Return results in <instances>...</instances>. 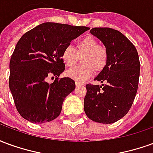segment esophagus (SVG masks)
I'll list each match as a JSON object with an SVG mask.
<instances>
[{
	"label": "esophagus",
	"instance_id": "obj_1",
	"mask_svg": "<svg viewBox=\"0 0 153 153\" xmlns=\"http://www.w3.org/2000/svg\"><path fill=\"white\" fill-rule=\"evenodd\" d=\"M75 85H76V86H81V85H83V83H82V82H79V81H76V82H75Z\"/></svg>",
	"mask_w": 153,
	"mask_h": 153
}]
</instances>
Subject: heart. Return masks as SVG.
Returning <instances> with one entry per match:
<instances>
[{"label": "heart", "mask_w": 153, "mask_h": 153, "mask_svg": "<svg viewBox=\"0 0 153 153\" xmlns=\"http://www.w3.org/2000/svg\"><path fill=\"white\" fill-rule=\"evenodd\" d=\"M62 60L67 66H73L82 56V62L77 66L68 70L67 75L73 79L83 82L93 75L96 70L100 72L107 64L108 56L106 47L97 43V41L92 37H86L77 43L75 50L72 46L64 48Z\"/></svg>", "instance_id": "heart-1"}]
</instances>
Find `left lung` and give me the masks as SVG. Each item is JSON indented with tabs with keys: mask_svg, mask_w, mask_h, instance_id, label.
<instances>
[{
	"mask_svg": "<svg viewBox=\"0 0 153 153\" xmlns=\"http://www.w3.org/2000/svg\"><path fill=\"white\" fill-rule=\"evenodd\" d=\"M90 33L107 51V64L95 80L102 85L87 84L84 111L93 121L112 124L125 116L137 93L140 73L138 51L120 32L110 28H93Z\"/></svg>",
	"mask_w": 153,
	"mask_h": 153,
	"instance_id": "left-lung-1",
	"label": "left lung"
}]
</instances>
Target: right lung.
<instances>
[{"label": "right lung", "instance_id": "1", "mask_svg": "<svg viewBox=\"0 0 153 153\" xmlns=\"http://www.w3.org/2000/svg\"><path fill=\"white\" fill-rule=\"evenodd\" d=\"M89 28L57 23H43L25 33L16 44L10 61L9 86L16 109L23 118L42 124L57 118L65 98L75 88L65 70L61 54L70 42Z\"/></svg>", "mask_w": 153, "mask_h": 153}]
</instances>
